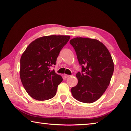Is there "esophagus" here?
<instances>
[{"label": "esophagus", "mask_w": 131, "mask_h": 131, "mask_svg": "<svg viewBox=\"0 0 131 131\" xmlns=\"http://www.w3.org/2000/svg\"><path fill=\"white\" fill-rule=\"evenodd\" d=\"M70 77V75H66V74H65L64 75V78H69V77Z\"/></svg>", "instance_id": "34e87169"}]
</instances>
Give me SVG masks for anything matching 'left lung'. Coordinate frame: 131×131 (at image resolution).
I'll return each instance as SVG.
<instances>
[{"instance_id":"1","label":"left lung","mask_w":131,"mask_h":131,"mask_svg":"<svg viewBox=\"0 0 131 131\" xmlns=\"http://www.w3.org/2000/svg\"><path fill=\"white\" fill-rule=\"evenodd\" d=\"M82 67L77 73L78 83L72 95L80 102L91 104L101 97L110 84L114 65L109 51L98 40L75 38L70 41Z\"/></svg>"}]
</instances>
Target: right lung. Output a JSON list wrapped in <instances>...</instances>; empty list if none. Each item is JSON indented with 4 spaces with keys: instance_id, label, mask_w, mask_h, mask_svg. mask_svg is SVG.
Returning a JSON list of instances; mask_svg holds the SVG:
<instances>
[{
    "instance_id": "obj_1",
    "label": "right lung",
    "mask_w": 131,
    "mask_h": 131,
    "mask_svg": "<svg viewBox=\"0 0 131 131\" xmlns=\"http://www.w3.org/2000/svg\"><path fill=\"white\" fill-rule=\"evenodd\" d=\"M68 35L39 38L30 43L20 60V78L32 98L44 101L53 98L62 78L50 68L56 65L60 52L70 39Z\"/></svg>"
}]
</instances>
